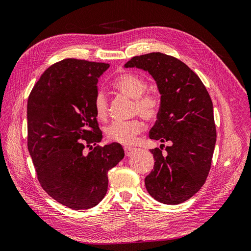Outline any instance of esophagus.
Masks as SVG:
<instances>
[{"instance_id":"esophagus-1","label":"esophagus","mask_w":251,"mask_h":251,"mask_svg":"<svg viewBox=\"0 0 251 251\" xmlns=\"http://www.w3.org/2000/svg\"><path fill=\"white\" fill-rule=\"evenodd\" d=\"M135 151V149L134 148H128V147H125V154H126V156H127V157H130L132 154H133V151Z\"/></svg>"}]
</instances>
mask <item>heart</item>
<instances>
[{
  "instance_id": "1",
  "label": "heart",
  "mask_w": 251,
  "mask_h": 251,
  "mask_svg": "<svg viewBox=\"0 0 251 251\" xmlns=\"http://www.w3.org/2000/svg\"><path fill=\"white\" fill-rule=\"evenodd\" d=\"M113 88L119 93L134 100V113L139 114L144 119L153 120L160 111V98L153 92H144L147 82L140 75L132 72H124L113 80ZM94 112L98 120H105L109 115L107 96L100 91L94 98ZM143 128L139 119L128 121H114L105 127L104 133L111 141L125 146H131Z\"/></svg>"
}]
</instances>
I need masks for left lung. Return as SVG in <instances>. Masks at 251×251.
<instances>
[{"label": "left lung", "mask_w": 251, "mask_h": 251, "mask_svg": "<svg viewBox=\"0 0 251 251\" xmlns=\"http://www.w3.org/2000/svg\"><path fill=\"white\" fill-rule=\"evenodd\" d=\"M126 68L148 71L160 93V111L150 138L170 141L166 153L151 150L154 170L144 179L149 194L176 205L188 200L206 181L217 139L211 98L191 68L160 52L134 56ZM164 147V146H163Z\"/></svg>", "instance_id": "left-lung-1"}]
</instances>
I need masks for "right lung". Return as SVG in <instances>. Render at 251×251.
Masks as SVG:
<instances>
[{
	"label": "right lung",
	"instance_id": "add662e5",
	"mask_svg": "<svg viewBox=\"0 0 251 251\" xmlns=\"http://www.w3.org/2000/svg\"><path fill=\"white\" fill-rule=\"evenodd\" d=\"M109 67L63 59L43 73L28 98V151L37 179L51 198L75 210L103 199L108 172L125 157L117 142L93 149L102 139L94 112L97 82Z\"/></svg>",
	"mask_w": 251,
	"mask_h": 251
}]
</instances>
